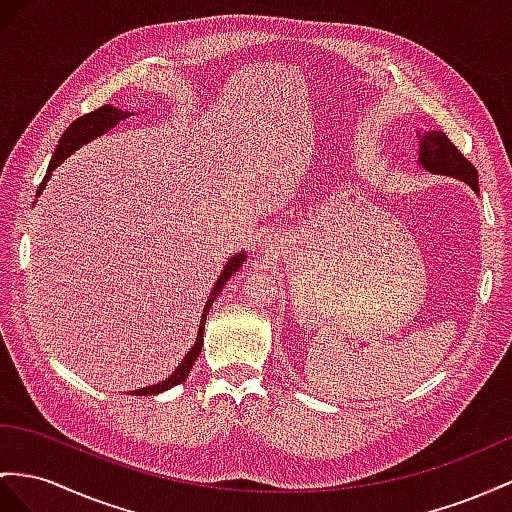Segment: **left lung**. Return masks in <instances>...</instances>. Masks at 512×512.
Returning <instances> with one entry per match:
<instances>
[{
  "label": "left lung",
  "instance_id": "8db88e82",
  "mask_svg": "<svg viewBox=\"0 0 512 512\" xmlns=\"http://www.w3.org/2000/svg\"><path fill=\"white\" fill-rule=\"evenodd\" d=\"M422 151H419V164L430 173L450 175L465 181L467 186L478 192V170L467 157L458 151L445 131H424Z\"/></svg>",
  "mask_w": 512,
  "mask_h": 512
}]
</instances>
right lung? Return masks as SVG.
Segmentation results:
<instances>
[{
  "mask_svg": "<svg viewBox=\"0 0 512 512\" xmlns=\"http://www.w3.org/2000/svg\"><path fill=\"white\" fill-rule=\"evenodd\" d=\"M127 116H131V114L125 112V110L114 108V106H108V103H106V106H101V108H97V110H93V112H88V114L80 116V119H77V121H73V123L67 127V131H64V134H62V138L58 140V147H56L54 157H51V162H49L47 175H45V179L41 181V186H38L36 194L43 192L45 183H47V179H49V175H51V170H54L58 164H62L64 160H67V157H69L73 151H77V149L82 147V144L90 142L93 138L101 136L103 131H108L110 127L119 125L123 119H127ZM242 261H244V255H242V253H238L235 257H231V261H227V266H225V270H222L220 279H218V283H216V287H214L212 298H209L207 305H205L203 318H201V326H199V335H196V344L190 348L186 359H183V361L179 363V368H177L173 374H170V376L166 378V381L157 383V385H151V387H142V389L134 391L136 396H151V393L166 391V389H170V387H175V385L186 381V376L190 374L196 357H199L201 350H203V331H205V318H207V313H209V307H212L216 294L220 292V287L225 285L227 279L231 277V274L242 266Z\"/></svg>",
  "mask_w": 512,
  "mask_h": 512,
  "instance_id": "1",
  "label": "right lung"
}]
</instances>
